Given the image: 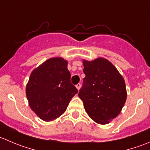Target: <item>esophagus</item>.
I'll list each match as a JSON object with an SVG mask.
<instances>
[{"instance_id":"34e87169","label":"esophagus","mask_w":150,"mask_h":150,"mask_svg":"<svg viewBox=\"0 0 150 150\" xmlns=\"http://www.w3.org/2000/svg\"><path fill=\"white\" fill-rule=\"evenodd\" d=\"M81 83H78L76 86H76V88H78V90H79L80 88H81Z\"/></svg>"}]
</instances>
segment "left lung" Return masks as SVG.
Masks as SVG:
<instances>
[{"instance_id": "obj_1", "label": "left lung", "mask_w": 150, "mask_h": 150, "mask_svg": "<svg viewBox=\"0 0 150 150\" xmlns=\"http://www.w3.org/2000/svg\"><path fill=\"white\" fill-rule=\"evenodd\" d=\"M83 66L86 77L78 96L90 118L108 124L120 114L125 103V83L117 68L105 59L84 60Z\"/></svg>"}]
</instances>
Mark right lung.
Wrapping results in <instances>:
<instances>
[{"label":"right lung","instance_id":"right-lung-1","mask_svg":"<svg viewBox=\"0 0 150 150\" xmlns=\"http://www.w3.org/2000/svg\"><path fill=\"white\" fill-rule=\"evenodd\" d=\"M70 77L67 62L62 58L48 59L31 72L26 96L30 108L40 119L51 121L66 111L78 91Z\"/></svg>","mask_w":150,"mask_h":150}]
</instances>
